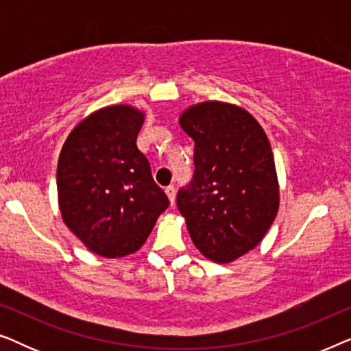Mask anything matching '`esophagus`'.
I'll use <instances>...</instances> for the list:
<instances>
[{"instance_id": "34e87169", "label": "esophagus", "mask_w": 351, "mask_h": 351, "mask_svg": "<svg viewBox=\"0 0 351 351\" xmlns=\"http://www.w3.org/2000/svg\"><path fill=\"white\" fill-rule=\"evenodd\" d=\"M165 191H166L167 198H169V201H171V204L174 206V203H176V189H174V185H169V186H166Z\"/></svg>"}]
</instances>
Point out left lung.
I'll use <instances>...</instances> for the list:
<instances>
[{
  "label": "left lung",
  "mask_w": 351,
  "mask_h": 351,
  "mask_svg": "<svg viewBox=\"0 0 351 351\" xmlns=\"http://www.w3.org/2000/svg\"><path fill=\"white\" fill-rule=\"evenodd\" d=\"M179 123L195 141V172L177 208L203 256L237 261L262 241L280 208L267 134L246 110L217 100L186 108Z\"/></svg>",
  "instance_id": "obj_1"
}]
</instances>
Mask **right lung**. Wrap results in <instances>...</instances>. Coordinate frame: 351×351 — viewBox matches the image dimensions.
Listing matches in <instances>:
<instances>
[{"mask_svg": "<svg viewBox=\"0 0 351 351\" xmlns=\"http://www.w3.org/2000/svg\"><path fill=\"white\" fill-rule=\"evenodd\" d=\"M143 119L131 105L100 108L76 124L57 162L62 219L102 257L136 252L169 206L137 148Z\"/></svg>", "mask_w": 351, "mask_h": 351, "instance_id": "obj_1", "label": "right lung"}]
</instances>
